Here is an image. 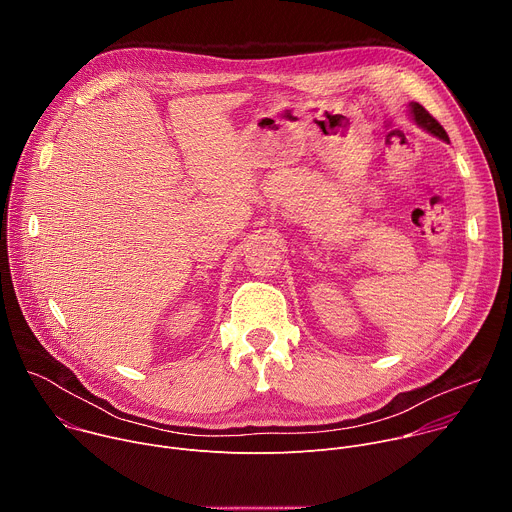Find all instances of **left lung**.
Instances as JSON below:
<instances>
[{
	"label": "left lung",
	"instance_id": "left-lung-1",
	"mask_svg": "<svg viewBox=\"0 0 512 512\" xmlns=\"http://www.w3.org/2000/svg\"><path fill=\"white\" fill-rule=\"evenodd\" d=\"M409 107H411L413 121H415L419 127H423L425 131L433 133L435 137H440V139H444V141H450V137H448L446 129H444L440 123H437V119H435V117H431V115H429V111H425L419 103H411Z\"/></svg>",
	"mask_w": 512,
	"mask_h": 512
}]
</instances>
